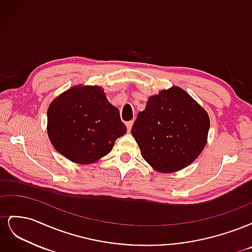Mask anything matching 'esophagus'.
<instances>
[{"instance_id": "obj_1", "label": "esophagus", "mask_w": 252, "mask_h": 252, "mask_svg": "<svg viewBox=\"0 0 252 252\" xmlns=\"http://www.w3.org/2000/svg\"><path fill=\"white\" fill-rule=\"evenodd\" d=\"M132 125H133V121H129V122H126V126H127L128 131H130V130H131Z\"/></svg>"}]
</instances>
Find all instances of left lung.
<instances>
[{
	"instance_id": "1",
	"label": "left lung",
	"mask_w": 252,
	"mask_h": 252,
	"mask_svg": "<svg viewBox=\"0 0 252 252\" xmlns=\"http://www.w3.org/2000/svg\"><path fill=\"white\" fill-rule=\"evenodd\" d=\"M209 127L207 111L184 89L172 86L149 96L146 107L138 113L131 134L152 168L174 172L202 154Z\"/></svg>"
}]
</instances>
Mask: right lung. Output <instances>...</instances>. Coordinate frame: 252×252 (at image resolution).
Instances as JSON below:
<instances>
[{"mask_svg":"<svg viewBox=\"0 0 252 252\" xmlns=\"http://www.w3.org/2000/svg\"><path fill=\"white\" fill-rule=\"evenodd\" d=\"M126 131L119 109L98 86L77 85L67 89L47 110V133L52 146L80 165L100 161Z\"/></svg>","mask_w":252,"mask_h":252,"instance_id":"obj_1","label":"right lung"}]
</instances>
